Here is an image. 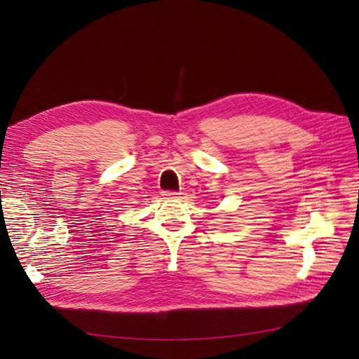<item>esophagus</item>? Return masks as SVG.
I'll return each instance as SVG.
<instances>
[{
    "mask_svg": "<svg viewBox=\"0 0 359 359\" xmlns=\"http://www.w3.org/2000/svg\"><path fill=\"white\" fill-rule=\"evenodd\" d=\"M180 193H177V191H172V190H169V191H163V196H166V198H177Z\"/></svg>",
    "mask_w": 359,
    "mask_h": 359,
    "instance_id": "esophagus-1",
    "label": "esophagus"
}]
</instances>
